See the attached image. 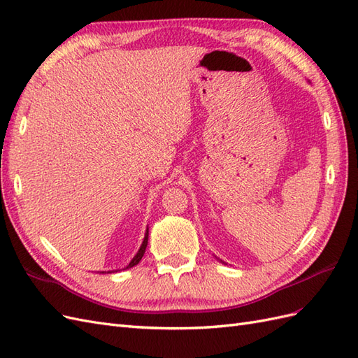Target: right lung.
Segmentation results:
<instances>
[{"label":"right lung","mask_w":358,"mask_h":358,"mask_svg":"<svg viewBox=\"0 0 358 358\" xmlns=\"http://www.w3.org/2000/svg\"><path fill=\"white\" fill-rule=\"evenodd\" d=\"M147 244H148V229H147V232H145V237H144V241H142V244H141V248H139V250H138V253L135 255V258L130 261V264L127 265L126 268H131V267H135V265L142 259V257H144V253H145V249H147Z\"/></svg>","instance_id":"add662e5"}]
</instances>
